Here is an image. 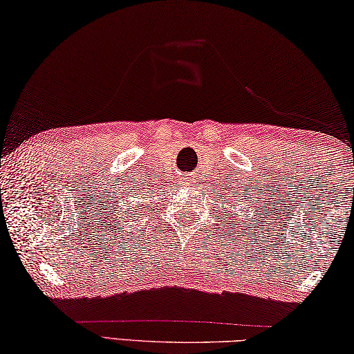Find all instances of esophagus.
Masks as SVG:
<instances>
[{
	"instance_id": "34e87169",
	"label": "esophagus",
	"mask_w": 354,
	"mask_h": 354,
	"mask_svg": "<svg viewBox=\"0 0 354 354\" xmlns=\"http://www.w3.org/2000/svg\"><path fill=\"white\" fill-rule=\"evenodd\" d=\"M183 183H191V178L189 177H183Z\"/></svg>"
}]
</instances>
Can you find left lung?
<instances>
[{"label": "left lung", "mask_w": 354, "mask_h": 354, "mask_svg": "<svg viewBox=\"0 0 354 354\" xmlns=\"http://www.w3.org/2000/svg\"><path fill=\"white\" fill-rule=\"evenodd\" d=\"M227 198H232V199H239L240 201V196H225V199H227ZM232 202H234V201H230V205H229V208H232ZM232 213V212H230ZM225 215H227V212H225Z\"/></svg>", "instance_id": "8db88e82"}]
</instances>
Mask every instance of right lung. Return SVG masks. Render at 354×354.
Masks as SVG:
<instances>
[{
    "instance_id": "obj_1",
    "label": "right lung",
    "mask_w": 354,
    "mask_h": 354,
    "mask_svg": "<svg viewBox=\"0 0 354 354\" xmlns=\"http://www.w3.org/2000/svg\"><path fill=\"white\" fill-rule=\"evenodd\" d=\"M131 198H133V194H131ZM138 204H139V202H138ZM138 204H136V208H139V205H138ZM133 208H135V205H133L129 212H122V216L125 215V218H130V213L133 212ZM133 219H135V218H133ZM124 223H129V221H124Z\"/></svg>"
}]
</instances>
